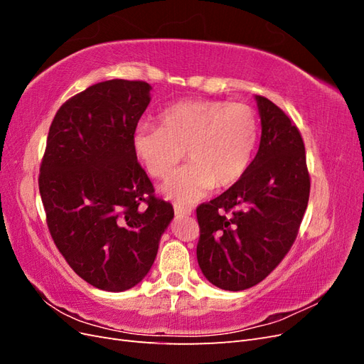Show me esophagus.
Segmentation results:
<instances>
[{
  "instance_id": "obj_1",
  "label": "esophagus",
  "mask_w": 364,
  "mask_h": 364,
  "mask_svg": "<svg viewBox=\"0 0 364 364\" xmlns=\"http://www.w3.org/2000/svg\"><path fill=\"white\" fill-rule=\"evenodd\" d=\"M174 213H176V215H179V217L191 215V208H188V206H181V205H174Z\"/></svg>"
}]
</instances>
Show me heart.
<instances>
[{
  "label": "heart",
  "mask_w": 364,
  "mask_h": 364,
  "mask_svg": "<svg viewBox=\"0 0 364 364\" xmlns=\"http://www.w3.org/2000/svg\"><path fill=\"white\" fill-rule=\"evenodd\" d=\"M159 121L161 127L139 123L132 134V149L156 179L168 178L186 150L191 162L161 188L176 205H191L214 186H232L246 174L259 135L250 106L196 98L165 107Z\"/></svg>",
  "instance_id": "heart-1"
}]
</instances>
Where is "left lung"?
Here are the masks:
<instances>
[{
  "label": "left lung",
  "mask_w": 364,
  "mask_h": 364,
  "mask_svg": "<svg viewBox=\"0 0 364 364\" xmlns=\"http://www.w3.org/2000/svg\"><path fill=\"white\" fill-rule=\"evenodd\" d=\"M255 100L261 117L255 159L229 190L197 206V261L209 282L229 291L253 287L284 259L310 197L299 129L269 98Z\"/></svg>",
  "instance_id": "1"
}]
</instances>
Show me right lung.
I'll return each mask as SVG.
<instances>
[{"mask_svg":"<svg viewBox=\"0 0 364 364\" xmlns=\"http://www.w3.org/2000/svg\"><path fill=\"white\" fill-rule=\"evenodd\" d=\"M150 90L114 79L71 97L53 119L41 162L39 193L54 245L82 279L106 291L144 279L174 217L132 149Z\"/></svg>","mask_w":364,"mask_h":364,"instance_id":"add662e5","label":"right lung"}]
</instances>
